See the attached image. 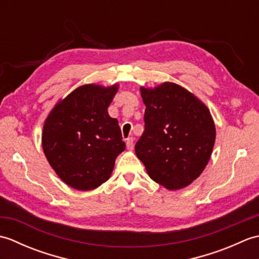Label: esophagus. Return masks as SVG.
<instances>
[{
	"instance_id": "esophagus-1",
	"label": "esophagus",
	"mask_w": 259,
	"mask_h": 259,
	"mask_svg": "<svg viewBox=\"0 0 259 259\" xmlns=\"http://www.w3.org/2000/svg\"><path fill=\"white\" fill-rule=\"evenodd\" d=\"M125 146H126V149H128V150H134V148H135L134 138H128V139H126Z\"/></svg>"
}]
</instances>
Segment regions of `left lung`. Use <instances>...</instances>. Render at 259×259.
Instances as JSON below:
<instances>
[{"instance_id":"1","label":"left lung","mask_w":259,"mask_h":259,"mask_svg":"<svg viewBox=\"0 0 259 259\" xmlns=\"http://www.w3.org/2000/svg\"><path fill=\"white\" fill-rule=\"evenodd\" d=\"M146 106L145 131L136 155L149 177L169 190L196 180L210 159L216 128L209 109L199 99L172 82L153 89L141 87Z\"/></svg>"}]
</instances>
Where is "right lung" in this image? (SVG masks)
I'll use <instances>...</instances> for the list:
<instances>
[{
    "label": "right lung",
    "instance_id": "add662e5",
    "mask_svg": "<svg viewBox=\"0 0 259 259\" xmlns=\"http://www.w3.org/2000/svg\"><path fill=\"white\" fill-rule=\"evenodd\" d=\"M118 89V84L81 85L46 119L43 151L60 179L74 189L92 190L106 183L125 149L118 120L108 113Z\"/></svg>",
    "mask_w": 259,
    "mask_h": 259
}]
</instances>
